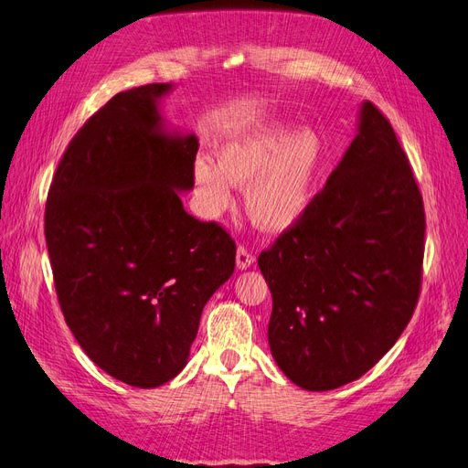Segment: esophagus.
<instances>
[{
    "mask_svg": "<svg viewBox=\"0 0 468 468\" xmlns=\"http://www.w3.org/2000/svg\"><path fill=\"white\" fill-rule=\"evenodd\" d=\"M253 253L246 248V246H238L236 250V265L238 269H248L251 263H253Z\"/></svg>",
    "mask_w": 468,
    "mask_h": 468,
    "instance_id": "34e87169",
    "label": "esophagus"
}]
</instances>
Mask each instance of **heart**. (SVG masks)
Returning a JSON list of instances; mask_svg holds the SVG:
<instances>
[{"label":"heart","instance_id":"heart-1","mask_svg":"<svg viewBox=\"0 0 468 468\" xmlns=\"http://www.w3.org/2000/svg\"><path fill=\"white\" fill-rule=\"evenodd\" d=\"M320 160L322 148L313 133L292 138L289 131L275 129L229 144L220 165L199 158L193 177L210 217L232 205V186L253 183L246 201L250 218L263 230L282 232L306 212Z\"/></svg>","mask_w":468,"mask_h":468}]
</instances>
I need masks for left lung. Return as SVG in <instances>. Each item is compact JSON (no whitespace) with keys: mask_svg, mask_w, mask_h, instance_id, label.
Returning a JSON list of instances; mask_svg holds the SVG:
<instances>
[{"mask_svg":"<svg viewBox=\"0 0 468 468\" xmlns=\"http://www.w3.org/2000/svg\"><path fill=\"white\" fill-rule=\"evenodd\" d=\"M423 238L412 165L390 121L365 101L344 160L258 258L273 296L269 347L294 385L344 387L396 344L420 299Z\"/></svg>","mask_w":468,"mask_h":468,"instance_id":"obj_1","label":"left lung"}]
</instances>
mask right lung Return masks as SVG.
I'll list each match as a JSON object with an SVG mask.
<instances>
[{
    "instance_id": "right-lung-1",
    "label": "right lung",
    "mask_w": 468,
    "mask_h": 468,
    "mask_svg": "<svg viewBox=\"0 0 468 468\" xmlns=\"http://www.w3.org/2000/svg\"><path fill=\"white\" fill-rule=\"evenodd\" d=\"M169 83L121 91L83 122L52 177L45 236L69 330L105 373L138 388L172 380L207 301L234 273L236 242L183 208L197 138L160 131Z\"/></svg>"
}]
</instances>
